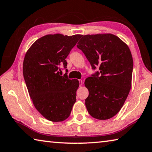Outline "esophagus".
<instances>
[{
    "label": "esophagus",
    "instance_id": "esophagus-1",
    "mask_svg": "<svg viewBox=\"0 0 152 152\" xmlns=\"http://www.w3.org/2000/svg\"><path fill=\"white\" fill-rule=\"evenodd\" d=\"M79 86H83V81H82V80H79Z\"/></svg>",
    "mask_w": 152,
    "mask_h": 152
}]
</instances>
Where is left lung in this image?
<instances>
[{"instance_id": "obj_1", "label": "left lung", "mask_w": 152, "mask_h": 152, "mask_svg": "<svg viewBox=\"0 0 152 152\" xmlns=\"http://www.w3.org/2000/svg\"><path fill=\"white\" fill-rule=\"evenodd\" d=\"M77 43L95 71L87 78L86 105L93 118H113L124 105L131 89L134 63L127 45L112 34L82 35Z\"/></svg>"}]
</instances>
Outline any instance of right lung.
<instances>
[{
  "mask_svg": "<svg viewBox=\"0 0 152 152\" xmlns=\"http://www.w3.org/2000/svg\"><path fill=\"white\" fill-rule=\"evenodd\" d=\"M81 34H47L34 42L23 61V76L29 95L37 110L45 118L58 122L70 115L76 102L77 79H69L65 58ZM67 72V69H66Z\"/></svg>",
  "mask_w": 152,
  "mask_h": 152,
  "instance_id": "add662e5",
  "label": "right lung"
}]
</instances>
